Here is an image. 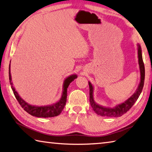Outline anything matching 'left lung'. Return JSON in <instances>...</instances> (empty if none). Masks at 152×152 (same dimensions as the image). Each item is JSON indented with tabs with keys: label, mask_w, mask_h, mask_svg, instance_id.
<instances>
[{
	"label": "left lung",
	"mask_w": 152,
	"mask_h": 152,
	"mask_svg": "<svg viewBox=\"0 0 152 152\" xmlns=\"http://www.w3.org/2000/svg\"><path fill=\"white\" fill-rule=\"evenodd\" d=\"M137 55H138V63H139L140 71V82L136 91L131 97L128 98L124 102L120 104L116 105L113 107H107L98 104L95 102L94 97V87L90 81H89V102L90 105L95 113L97 115L109 118H118L123 115L127 111H128L131 107L134 105L135 102L140 97L141 93L142 91L143 84H144L145 79V67L144 64L143 62L142 49L140 44H137Z\"/></svg>",
	"instance_id": "obj_1"
}]
</instances>
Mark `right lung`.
I'll list each match as a JSON object with an SVG mask.
<instances>
[{
  "label": "right lung",
  "instance_id": "add662e5",
  "mask_svg": "<svg viewBox=\"0 0 152 152\" xmlns=\"http://www.w3.org/2000/svg\"><path fill=\"white\" fill-rule=\"evenodd\" d=\"M77 77V75L76 74H73L67 77L64 80L63 85L62 95H61V99L58 102L49 105H33L26 103L25 100L22 99L20 95H18V92L16 91L15 87H13L11 74H10V63L9 65V81L13 94H14L16 99H17L18 102L19 103L21 107L24 109V110L26 111L30 115L34 117H37V118H53V117L58 115L62 112V111L64 107H65V105L66 104L68 87L71 82L74 81Z\"/></svg>",
  "mask_w": 152,
  "mask_h": 152
}]
</instances>
